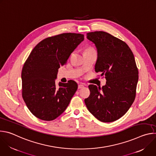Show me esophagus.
I'll return each instance as SVG.
<instances>
[{
    "instance_id": "esophagus-1",
    "label": "esophagus",
    "mask_w": 156,
    "mask_h": 156,
    "mask_svg": "<svg viewBox=\"0 0 156 156\" xmlns=\"http://www.w3.org/2000/svg\"><path fill=\"white\" fill-rule=\"evenodd\" d=\"M83 87H84V85L81 84L78 85V89H81V88H83Z\"/></svg>"
}]
</instances>
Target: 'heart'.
<instances>
[{
    "instance_id": "heart-1",
    "label": "heart",
    "mask_w": 156,
    "mask_h": 156,
    "mask_svg": "<svg viewBox=\"0 0 156 156\" xmlns=\"http://www.w3.org/2000/svg\"><path fill=\"white\" fill-rule=\"evenodd\" d=\"M90 49H93L92 48H89V49H86V50H90Z\"/></svg>"
}]
</instances>
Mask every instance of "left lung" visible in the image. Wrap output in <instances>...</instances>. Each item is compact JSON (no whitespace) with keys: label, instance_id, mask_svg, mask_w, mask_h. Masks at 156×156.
I'll list each match as a JSON object with an SVG mask.
<instances>
[{"label":"left lung","instance_id":"1","mask_svg":"<svg viewBox=\"0 0 156 156\" xmlns=\"http://www.w3.org/2000/svg\"><path fill=\"white\" fill-rule=\"evenodd\" d=\"M98 51L96 72L105 75L106 84L89 85L90 95L84 99L88 110L102 122H112L124 115L135 99L138 70L135 57L123 41L104 31L87 33Z\"/></svg>","mask_w":156,"mask_h":156}]
</instances>
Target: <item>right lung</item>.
Here are the masks:
<instances>
[{
    "label": "right lung",
    "mask_w": 156,
    "mask_h": 156,
    "mask_svg": "<svg viewBox=\"0 0 156 156\" xmlns=\"http://www.w3.org/2000/svg\"><path fill=\"white\" fill-rule=\"evenodd\" d=\"M84 40L78 33H62L43 39L33 49L21 72L22 97L30 112L37 118L51 121L68 107L78 89L77 83L55 80L58 69Z\"/></svg>",
    "instance_id": "right-lung-1"
}]
</instances>
